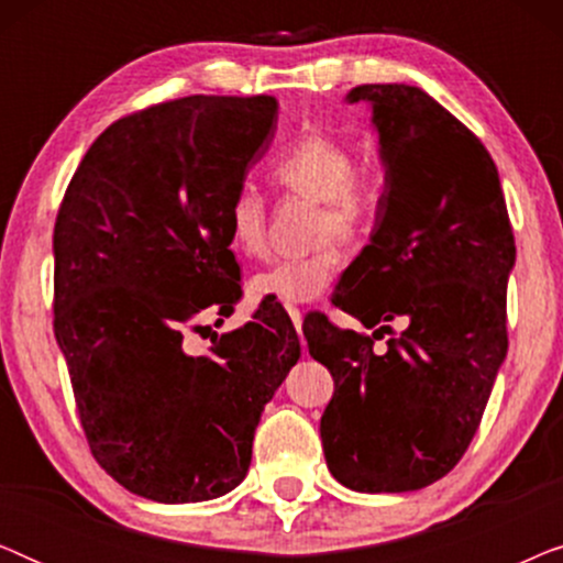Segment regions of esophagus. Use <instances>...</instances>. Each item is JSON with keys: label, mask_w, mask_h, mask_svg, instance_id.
<instances>
[{"label": "esophagus", "mask_w": 563, "mask_h": 563, "mask_svg": "<svg viewBox=\"0 0 563 563\" xmlns=\"http://www.w3.org/2000/svg\"><path fill=\"white\" fill-rule=\"evenodd\" d=\"M287 312H289V318H291V322H295L297 333H302V312H299V310H297V307H291V305H287Z\"/></svg>", "instance_id": "obj_1"}]
</instances>
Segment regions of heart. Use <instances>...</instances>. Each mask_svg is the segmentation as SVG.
Instances as JSON below:
<instances>
[{"label": "heart", "mask_w": 563, "mask_h": 563, "mask_svg": "<svg viewBox=\"0 0 563 563\" xmlns=\"http://www.w3.org/2000/svg\"><path fill=\"white\" fill-rule=\"evenodd\" d=\"M356 158L335 137L312 133L302 135L276 158L272 179L291 195L314 199L320 207L314 218L318 241L328 238H356L366 233L379 210V189L366 176L353 174ZM228 245L238 256L258 258L266 253V207L253 189H241L230 199L225 212ZM343 251L335 243L299 258H282L249 282L251 299H274L284 305L314 302L328 291L343 268Z\"/></svg>", "instance_id": "1"}]
</instances>
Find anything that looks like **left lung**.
I'll return each instance as SVG.
<instances>
[{
  "instance_id": "1",
  "label": "left lung",
  "mask_w": 563,
  "mask_h": 563,
  "mask_svg": "<svg viewBox=\"0 0 563 563\" xmlns=\"http://www.w3.org/2000/svg\"><path fill=\"white\" fill-rule=\"evenodd\" d=\"M384 191L372 243L341 276L338 307L374 335L325 314L305 320L310 356L335 391L320 420L330 474L356 492H412L459 464L507 356L515 238L499 174L479 137L407 84H364ZM402 319L399 336L386 325ZM389 332L388 351L373 341Z\"/></svg>"
}]
</instances>
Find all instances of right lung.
Wrapping results in <instances>:
<instances>
[{
    "label": "right lung",
    "instance_id": "obj_1",
    "mask_svg": "<svg viewBox=\"0 0 563 563\" xmlns=\"http://www.w3.org/2000/svg\"><path fill=\"white\" fill-rule=\"evenodd\" d=\"M274 97H181L112 122L53 230V330L97 464L153 503L228 495L264 405L299 358L289 314L256 310L191 356L187 330L233 312L225 212L276 130ZM210 328V325H205Z\"/></svg>",
    "mask_w": 563,
    "mask_h": 563
}]
</instances>
